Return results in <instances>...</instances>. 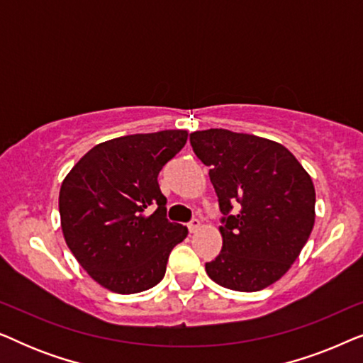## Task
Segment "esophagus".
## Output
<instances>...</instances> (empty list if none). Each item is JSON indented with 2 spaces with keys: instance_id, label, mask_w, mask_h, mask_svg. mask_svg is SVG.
<instances>
[{
  "instance_id": "esophagus-1",
  "label": "esophagus",
  "mask_w": 363,
  "mask_h": 363,
  "mask_svg": "<svg viewBox=\"0 0 363 363\" xmlns=\"http://www.w3.org/2000/svg\"><path fill=\"white\" fill-rule=\"evenodd\" d=\"M200 226H201V221L198 220V218H193V220L188 223V230H190V233H196L200 230Z\"/></svg>"
}]
</instances>
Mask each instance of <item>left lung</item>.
<instances>
[{
	"label": "left lung",
	"mask_w": 363,
	"mask_h": 363,
	"mask_svg": "<svg viewBox=\"0 0 363 363\" xmlns=\"http://www.w3.org/2000/svg\"><path fill=\"white\" fill-rule=\"evenodd\" d=\"M195 155L210 167L220 203L223 247L206 262L216 284L255 292L281 279L309 240L315 190L281 143L226 128L190 133Z\"/></svg>",
	"instance_id": "left-lung-1"
}]
</instances>
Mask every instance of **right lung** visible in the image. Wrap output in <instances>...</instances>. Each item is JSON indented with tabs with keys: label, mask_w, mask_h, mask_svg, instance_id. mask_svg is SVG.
Instances as JSON below:
<instances>
[{
	"label": "right lung",
	"mask_w": 363,
	"mask_h": 363,
	"mask_svg": "<svg viewBox=\"0 0 363 363\" xmlns=\"http://www.w3.org/2000/svg\"><path fill=\"white\" fill-rule=\"evenodd\" d=\"M185 130L133 133L91 148L64 178L61 226L89 276L117 294L163 279L168 256L188 235L167 218L158 173L185 147Z\"/></svg>",
	"instance_id": "1"
}]
</instances>
